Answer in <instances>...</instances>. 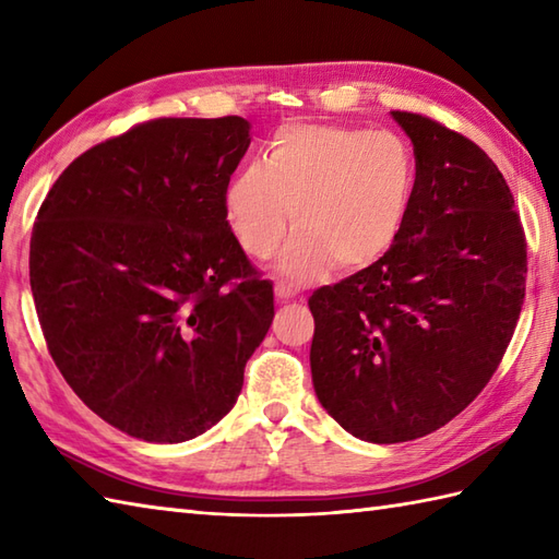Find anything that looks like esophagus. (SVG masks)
<instances>
[{"label":"esophagus","mask_w":559,"mask_h":559,"mask_svg":"<svg viewBox=\"0 0 559 559\" xmlns=\"http://www.w3.org/2000/svg\"><path fill=\"white\" fill-rule=\"evenodd\" d=\"M273 293H276L278 300H293L295 295H298V290H295L293 286H288V283H276V288H273Z\"/></svg>","instance_id":"34e87169"}]
</instances>
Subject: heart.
<instances>
[{
  "label": "heart",
  "mask_w": 559,
  "mask_h": 559,
  "mask_svg": "<svg viewBox=\"0 0 559 559\" xmlns=\"http://www.w3.org/2000/svg\"><path fill=\"white\" fill-rule=\"evenodd\" d=\"M415 194V156L394 132L341 124H288L264 163L249 160L225 185V223L245 252L269 259L293 216L278 269L310 281L334 264L367 269L396 245Z\"/></svg>",
  "instance_id": "obj_1"
}]
</instances>
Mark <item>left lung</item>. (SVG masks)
Segmentation results:
<instances>
[{
  "instance_id": "left-lung-1",
  "label": "left lung",
  "mask_w": 559,
  "mask_h": 559,
  "mask_svg": "<svg viewBox=\"0 0 559 559\" xmlns=\"http://www.w3.org/2000/svg\"><path fill=\"white\" fill-rule=\"evenodd\" d=\"M415 194L389 252L312 293L317 399L374 444L430 435L490 382L526 295V235L509 185L478 144L418 112Z\"/></svg>"
}]
</instances>
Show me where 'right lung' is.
<instances>
[{"mask_svg":"<svg viewBox=\"0 0 559 559\" xmlns=\"http://www.w3.org/2000/svg\"><path fill=\"white\" fill-rule=\"evenodd\" d=\"M237 115L158 117L57 177L31 235V290L59 372L117 430L187 442L235 406L273 286L225 223L249 146Z\"/></svg>","mask_w":559,"mask_h":559,"instance_id":"1","label":"right lung"}]
</instances>
